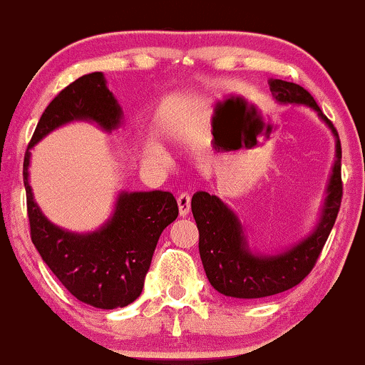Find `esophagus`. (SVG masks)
<instances>
[{
    "instance_id": "1",
    "label": "esophagus",
    "mask_w": 365,
    "mask_h": 365,
    "mask_svg": "<svg viewBox=\"0 0 365 365\" xmlns=\"http://www.w3.org/2000/svg\"><path fill=\"white\" fill-rule=\"evenodd\" d=\"M177 202H178V212H180V215L187 217L188 212H190V202H192L190 193H187V192L180 193L178 198H177Z\"/></svg>"
}]
</instances>
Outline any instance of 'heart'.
<instances>
[{"mask_svg":"<svg viewBox=\"0 0 365 365\" xmlns=\"http://www.w3.org/2000/svg\"><path fill=\"white\" fill-rule=\"evenodd\" d=\"M143 156L148 160H160L161 158L160 146L155 145V143H148V145H145V148H143Z\"/></svg>","mask_w":365,"mask_h":365,"instance_id":"b5f03b06","label":"heart"}]
</instances>
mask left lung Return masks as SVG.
Wrapping results in <instances>:
<instances>
[{
	"instance_id": "left-lung-1",
	"label": "left lung",
	"mask_w": 365,
	"mask_h": 365,
	"mask_svg": "<svg viewBox=\"0 0 365 365\" xmlns=\"http://www.w3.org/2000/svg\"><path fill=\"white\" fill-rule=\"evenodd\" d=\"M269 91L283 104H303L317 110L335 136V165L327 188L320 222L315 230L283 255L257 256L249 251L237 215L207 192L192 197V214L198 227V251L210 284L225 297L255 299L283 293L310 274L334 227L342 202V148L339 133L307 89L294 82L269 81Z\"/></svg>"
}]
</instances>
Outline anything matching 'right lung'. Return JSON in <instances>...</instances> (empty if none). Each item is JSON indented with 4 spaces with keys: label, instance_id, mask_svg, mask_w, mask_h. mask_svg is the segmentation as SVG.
Returning a JSON list of instances; mask_svg holds the SVG:
<instances>
[{
    "label": "right lung",
    "instance_id": "1",
    "mask_svg": "<svg viewBox=\"0 0 365 365\" xmlns=\"http://www.w3.org/2000/svg\"><path fill=\"white\" fill-rule=\"evenodd\" d=\"M121 118L123 110L106 86L103 72L87 73L47 106L23 160L31 242L73 297L103 310L123 308L140 297L156 242L178 215L177 200L161 190L121 192L113 217L99 230L68 232L50 222L35 204L29 183L30 148L66 123L86 119L113 131Z\"/></svg>",
    "mask_w": 365,
    "mask_h": 365
}]
</instances>
